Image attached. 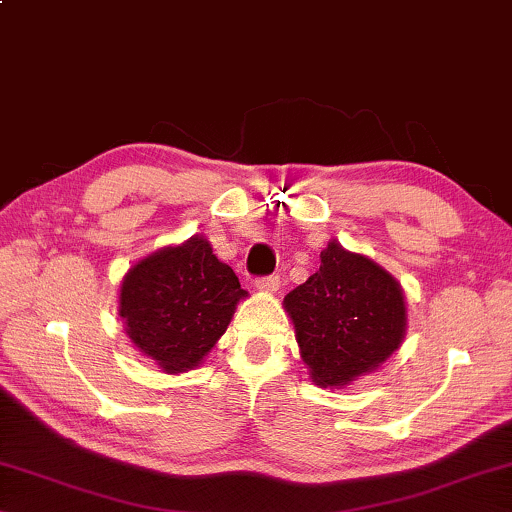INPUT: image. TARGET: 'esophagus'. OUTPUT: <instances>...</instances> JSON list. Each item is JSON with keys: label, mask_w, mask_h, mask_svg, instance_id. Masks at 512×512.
<instances>
[{"label": "esophagus", "mask_w": 512, "mask_h": 512, "mask_svg": "<svg viewBox=\"0 0 512 512\" xmlns=\"http://www.w3.org/2000/svg\"><path fill=\"white\" fill-rule=\"evenodd\" d=\"M255 289L262 291V294H275V291L280 289V278H278V275H266V278H257Z\"/></svg>", "instance_id": "obj_1"}]
</instances>
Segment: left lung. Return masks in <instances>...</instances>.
<instances>
[{
    "instance_id": "8db88e82",
    "label": "left lung",
    "mask_w": 512,
    "mask_h": 512,
    "mask_svg": "<svg viewBox=\"0 0 512 512\" xmlns=\"http://www.w3.org/2000/svg\"><path fill=\"white\" fill-rule=\"evenodd\" d=\"M285 310L310 378L330 389L376 371L408 330L394 275L335 239L321 250L319 271L285 296Z\"/></svg>"
}]
</instances>
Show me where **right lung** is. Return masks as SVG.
Returning a JSON list of instances; mask_svg holds the SVG:
<instances>
[{"label":"right lung","instance_id":"right-lung-1","mask_svg":"<svg viewBox=\"0 0 512 512\" xmlns=\"http://www.w3.org/2000/svg\"><path fill=\"white\" fill-rule=\"evenodd\" d=\"M248 298L230 266L202 234L136 262L120 282L125 335L164 373L202 364Z\"/></svg>","mask_w":512,"mask_h":512}]
</instances>
